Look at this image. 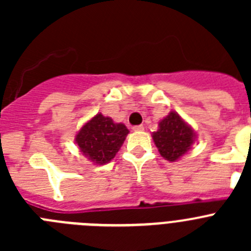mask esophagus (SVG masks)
<instances>
[{"instance_id": "34e87169", "label": "esophagus", "mask_w": 251, "mask_h": 251, "mask_svg": "<svg viewBox=\"0 0 251 251\" xmlns=\"http://www.w3.org/2000/svg\"><path fill=\"white\" fill-rule=\"evenodd\" d=\"M145 129V127H143V126H134V127H133V130H136V132H142V130Z\"/></svg>"}]
</instances>
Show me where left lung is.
<instances>
[{"label": "left lung", "mask_w": 251, "mask_h": 251, "mask_svg": "<svg viewBox=\"0 0 251 251\" xmlns=\"http://www.w3.org/2000/svg\"><path fill=\"white\" fill-rule=\"evenodd\" d=\"M152 138L162 157L175 162L191 150L196 133L177 113L170 112L158 124V130L152 133Z\"/></svg>", "instance_id": "8db88e82"}]
</instances>
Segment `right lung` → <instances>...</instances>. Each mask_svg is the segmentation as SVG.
I'll use <instances>...</instances> for the list:
<instances>
[{"mask_svg": "<svg viewBox=\"0 0 251 251\" xmlns=\"http://www.w3.org/2000/svg\"><path fill=\"white\" fill-rule=\"evenodd\" d=\"M129 130L123 123H114L101 113L84 124L75 136V143L86 158L105 165L115 157Z\"/></svg>", "mask_w": 251, "mask_h": 251, "instance_id": "1", "label": "right lung"}]
</instances>
